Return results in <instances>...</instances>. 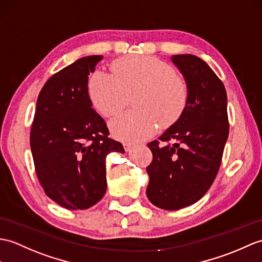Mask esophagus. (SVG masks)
Here are the masks:
<instances>
[{"instance_id": "obj_1", "label": "esophagus", "mask_w": 262, "mask_h": 262, "mask_svg": "<svg viewBox=\"0 0 262 262\" xmlns=\"http://www.w3.org/2000/svg\"><path fill=\"white\" fill-rule=\"evenodd\" d=\"M123 146H124V149H125L126 151H129V150L134 147V146H133L132 144H129V143H124Z\"/></svg>"}]
</instances>
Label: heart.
<instances>
[{
  "label": "heart",
  "mask_w": 262,
  "mask_h": 262,
  "mask_svg": "<svg viewBox=\"0 0 262 262\" xmlns=\"http://www.w3.org/2000/svg\"><path fill=\"white\" fill-rule=\"evenodd\" d=\"M114 75L97 70L89 79L91 103L103 117L120 112L129 97L137 111L114 117L109 128L114 137L137 143L153 136L157 121L169 126L184 112L188 98L185 80L162 60L148 56H127L112 64Z\"/></svg>",
  "instance_id": "obj_1"
}]
</instances>
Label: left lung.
Returning <instances> with one entry per match:
<instances>
[{
	"label": "left lung",
	"instance_id": "obj_1",
	"mask_svg": "<svg viewBox=\"0 0 262 262\" xmlns=\"http://www.w3.org/2000/svg\"><path fill=\"white\" fill-rule=\"evenodd\" d=\"M172 62L185 79L187 103L159 137L166 144H148L153 161L146 168V195L157 208L169 211L204 196L217 174L229 136L227 91L214 71L193 54H176Z\"/></svg>",
	"mask_w": 262,
	"mask_h": 262
}]
</instances>
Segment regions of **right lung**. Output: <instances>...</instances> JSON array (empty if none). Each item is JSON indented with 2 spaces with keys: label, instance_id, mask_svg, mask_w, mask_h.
Masks as SVG:
<instances>
[{
  "label": "right lung",
  "instance_id": "1",
  "mask_svg": "<svg viewBox=\"0 0 262 262\" xmlns=\"http://www.w3.org/2000/svg\"><path fill=\"white\" fill-rule=\"evenodd\" d=\"M102 56H88L54 74L41 89L30 133L35 173L47 195L68 210H84L105 195L106 157L124 153L88 94V76Z\"/></svg>",
  "mask_w": 262,
  "mask_h": 262
}]
</instances>
